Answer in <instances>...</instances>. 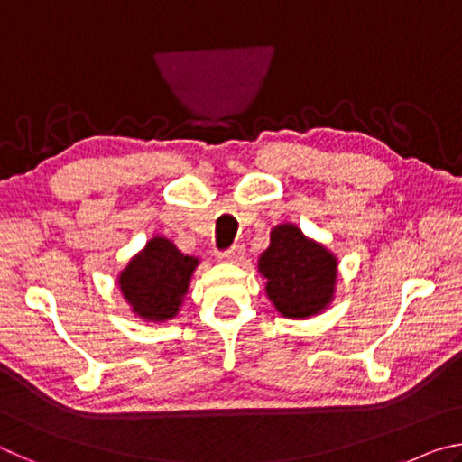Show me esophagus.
<instances>
[{"label": "esophagus", "instance_id": "esophagus-1", "mask_svg": "<svg viewBox=\"0 0 462 462\" xmlns=\"http://www.w3.org/2000/svg\"><path fill=\"white\" fill-rule=\"evenodd\" d=\"M217 259L224 263H240L242 259H245V246L232 245L228 250H224V253L217 254Z\"/></svg>", "mask_w": 462, "mask_h": 462}]
</instances>
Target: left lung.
I'll return each mask as SVG.
<instances>
[{
    "label": "left lung",
    "instance_id": "left-lung-1",
    "mask_svg": "<svg viewBox=\"0 0 462 462\" xmlns=\"http://www.w3.org/2000/svg\"><path fill=\"white\" fill-rule=\"evenodd\" d=\"M267 295L287 318L316 316L330 303L336 283L334 254L308 240L293 224L271 232V245L259 259Z\"/></svg>",
    "mask_w": 462,
    "mask_h": 462
}]
</instances>
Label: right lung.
<instances>
[{
  "label": "right lung",
  "instance_id": "right-lung-1",
  "mask_svg": "<svg viewBox=\"0 0 462 462\" xmlns=\"http://www.w3.org/2000/svg\"><path fill=\"white\" fill-rule=\"evenodd\" d=\"M198 263L171 240L154 236L120 273V289L132 311L151 322L175 318Z\"/></svg>",
  "mask_w": 462,
  "mask_h": 462
}]
</instances>
